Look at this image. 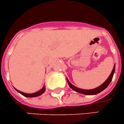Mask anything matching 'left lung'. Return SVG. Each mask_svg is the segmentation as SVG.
<instances>
[{"label": "left lung", "mask_w": 124, "mask_h": 124, "mask_svg": "<svg viewBox=\"0 0 124 124\" xmlns=\"http://www.w3.org/2000/svg\"><path fill=\"white\" fill-rule=\"evenodd\" d=\"M115 65H114L113 69L112 71H111V73L110 74V76L108 78V79H107L106 81L103 84H102L101 85H100L98 87L94 89H93V90H82V89L78 88L76 87L75 86L72 85L69 81H68V79H67V82H68V84L69 85V86H70L71 88L73 89L74 91H76V92L79 93H81V94H85V95H94V94H97L99 93H101V91H102L103 90H105L107 87L109 85V84H110L111 81L112 80L113 77L114 73H115Z\"/></svg>", "instance_id": "left-lung-1"}]
</instances>
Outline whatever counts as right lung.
<instances>
[{
    "mask_svg": "<svg viewBox=\"0 0 124 124\" xmlns=\"http://www.w3.org/2000/svg\"><path fill=\"white\" fill-rule=\"evenodd\" d=\"M16 90L17 91H18L19 93H20L23 96L27 97V98H34V97L39 96L42 94L45 91V86H44V87H43L41 90H39V91H38V92H36V93H32V94H26V93H23V92H22V91H19V90H17V89H16Z\"/></svg>",
    "mask_w": 124,
    "mask_h": 124,
    "instance_id": "1",
    "label": "right lung"
}]
</instances>
